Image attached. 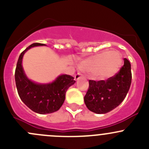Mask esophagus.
Wrapping results in <instances>:
<instances>
[{
	"instance_id": "34e87169",
	"label": "esophagus",
	"mask_w": 149,
	"mask_h": 149,
	"mask_svg": "<svg viewBox=\"0 0 149 149\" xmlns=\"http://www.w3.org/2000/svg\"><path fill=\"white\" fill-rule=\"evenodd\" d=\"M81 77H84V76L81 73H80V72H78V73L75 75V79H76V80H78V79H79Z\"/></svg>"
}]
</instances>
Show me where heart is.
Returning a JSON list of instances; mask_svg holds the SVG:
<instances>
[{
  "label": "heart",
  "mask_w": 149,
  "mask_h": 149,
  "mask_svg": "<svg viewBox=\"0 0 149 149\" xmlns=\"http://www.w3.org/2000/svg\"><path fill=\"white\" fill-rule=\"evenodd\" d=\"M122 57L115 50L104 51L83 61L81 67L85 70L93 71L98 68L99 75L104 79L115 76L120 68Z\"/></svg>",
  "instance_id": "b5f03b06"
}]
</instances>
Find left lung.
Instances as JSON below:
<instances>
[{
    "instance_id": "left-lung-1",
    "label": "left lung",
    "mask_w": 149,
    "mask_h": 149,
    "mask_svg": "<svg viewBox=\"0 0 149 149\" xmlns=\"http://www.w3.org/2000/svg\"><path fill=\"white\" fill-rule=\"evenodd\" d=\"M131 65L124 58V65L119 71L107 80L88 81V88L84 102L90 111L97 114L110 112L121 104L131 84Z\"/></svg>"
}]
</instances>
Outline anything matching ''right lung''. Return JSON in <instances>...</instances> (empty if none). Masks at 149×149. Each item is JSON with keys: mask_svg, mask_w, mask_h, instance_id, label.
Instances as JSON below:
<instances>
[{"mask_svg": "<svg viewBox=\"0 0 149 149\" xmlns=\"http://www.w3.org/2000/svg\"><path fill=\"white\" fill-rule=\"evenodd\" d=\"M40 45H45L33 43L19 55L15 70V81L19 97L29 109L39 114L52 113L61 108L65 101L66 91L76 81L70 75H61L48 84H37L29 80L22 65L24 54L32 47Z\"/></svg>", "mask_w": 149, "mask_h": 149, "instance_id": "right-lung-1", "label": "right lung"}]
</instances>
